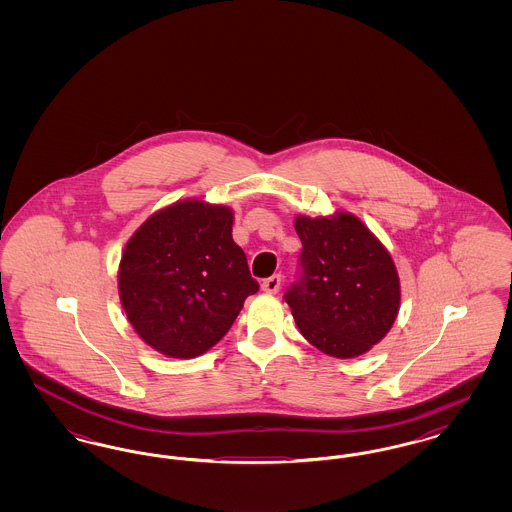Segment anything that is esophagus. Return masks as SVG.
Wrapping results in <instances>:
<instances>
[{"label": "esophagus", "mask_w": 512, "mask_h": 512, "mask_svg": "<svg viewBox=\"0 0 512 512\" xmlns=\"http://www.w3.org/2000/svg\"><path fill=\"white\" fill-rule=\"evenodd\" d=\"M280 282H282V278H280V274H274V276H270L267 280H263V284H261V290L265 293H276L280 290Z\"/></svg>", "instance_id": "esophagus-1"}]
</instances>
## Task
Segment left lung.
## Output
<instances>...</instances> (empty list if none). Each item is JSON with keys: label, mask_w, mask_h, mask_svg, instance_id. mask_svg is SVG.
<instances>
[{"label": "left lung", "mask_w": 512, "mask_h": 512, "mask_svg": "<svg viewBox=\"0 0 512 512\" xmlns=\"http://www.w3.org/2000/svg\"><path fill=\"white\" fill-rule=\"evenodd\" d=\"M303 278L286 292L295 324L318 351L353 359L390 332L401 284L390 251L347 211L297 215Z\"/></svg>", "instance_id": "1"}]
</instances>
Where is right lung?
<instances>
[{"mask_svg":"<svg viewBox=\"0 0 512 512\" xmlns=\"http://www.w3.org/2000/svg\"><path fill=\"white\" fill-rule=\"evenodd\" d=\"M232 224L230 207L190 197L155 211L124 245L122 309L134 332L165 357L207 353L259 290Z\"/></svg>","mask_w":512,"mask_h":512,"instance_id":"add662e5","label":"right lung"}]
</instances>
